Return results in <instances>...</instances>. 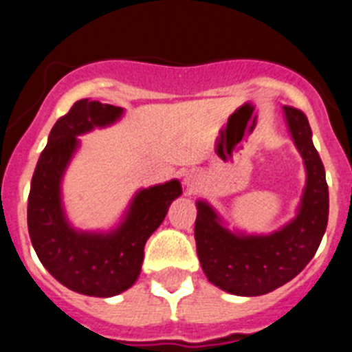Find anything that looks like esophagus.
I'll list each match as a JSON object with an SVG mask.
<instances>
[{"instance_id": "obj_1", "label": "esophagus", "mask_w": 352, "mask_h": 352, "mask_svg": "<svg viewBox=\"0 0 352 352\" xmlns=\"http://www.w3.org/2000/svg\"><path fill=\"white\" fill-rule=\"evenodd\" d=\"M183 182H185V185L188 190H194V188H197L199 186V183H201V178H199L197 173H186V176Z\"/></svg>"}]
</instances>
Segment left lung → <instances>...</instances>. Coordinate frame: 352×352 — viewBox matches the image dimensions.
<instances>
[{"label":"left lung","mask_w":352,"mask_h":352,"mask_svg":"<svg viewBox=\"0 0 352 352\" xmlns=\"http://www.w3.org/2000/svg\"><path fill=\"white\" fill-rule=\"evenodd\" d=\"M284 116L307 170L303 195L291 222L270 234L232 232L210 203H195L194 236L204 275L236 296H261L292 280L316 256L328 226L324 166L314 148L309 120L291 105L284 107Z\"/></svg>","instance_id":"8db88e82"}]
</instances>
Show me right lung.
<instances>
[{"mask_svg": "<svg viewBox=\"0 0 352 352\" xmlns=\"http://www.w3.org/2000/svg\"><path fill=\"white\" fill-rule=\"evenodd\" d=\"M121 116L123 109L116 105L77 100L52 126L31 179L28 231L36 256L60 284L86 296H116L135 284L146 241L182 195V183L170 179L141 188L113 231L72 227L61 201V179L79 148L77 135L113 125Z\"/></svg>", "mask_w": 352, "mask_h": 352, "instance_id": "add662e5", "label": "right lung"}]
</instances>
